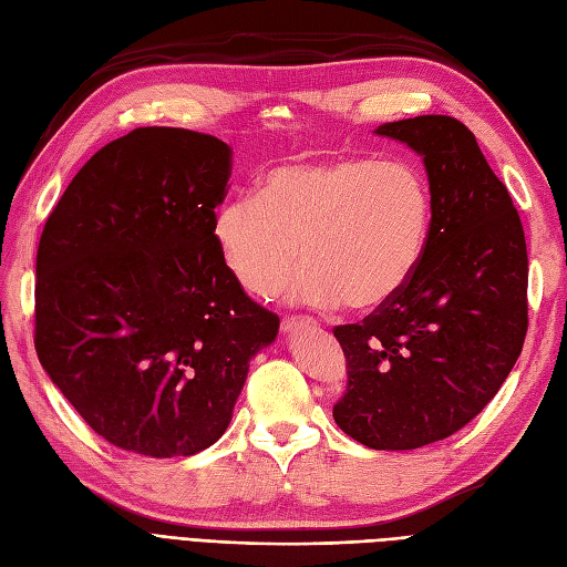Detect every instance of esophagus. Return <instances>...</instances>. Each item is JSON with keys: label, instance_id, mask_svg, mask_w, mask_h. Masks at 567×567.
I'll return each mask as SVG.
<instances>
[{"label": "esophagus", "instance_id": "1", "mask_svg": "<svg viewBox=\"0 0 567 567\" xmlns=\"http://www.w3.org/2000/svg\"><path fill=\"white\" fill-rule=\"evenodd\" d=\"M317 321L312 317H300V315H290V317H284L281 321V331H293V329H300V326H315Z\"/></svg>", "mask_w": 567, "mask_h": 567}]
</instances>
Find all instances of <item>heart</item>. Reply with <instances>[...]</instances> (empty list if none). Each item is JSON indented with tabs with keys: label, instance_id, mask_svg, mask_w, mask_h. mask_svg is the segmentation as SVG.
I'll use <instances>...</instances> for the list:
<instances>
[{
	"label": "heart",
	"instance_id": "heart-1",
	"mask_svg": "<svg viewBox=\"0 0 567 567\" xmlns=\"http://www.w3.org/2000/svg\"><path fill=\"white\" fill-rule=\"evenodd\" d=\"M431 234L433 194L421 169L359 156L274 167L260 198H229L213 217L221 260L248 293L279 296L305 262L293 298L312 307L342 300L348 310L398 296Z\"/></svg>",
	"mask_w": 567,
	"mask_h": 567
}]
</instances>
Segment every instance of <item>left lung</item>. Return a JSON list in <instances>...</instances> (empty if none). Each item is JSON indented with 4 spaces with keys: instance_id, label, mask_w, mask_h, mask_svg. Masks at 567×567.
I'll return each instance as SVG.
<instances>
[{
    "instance_id": "1",
    "label": "left lung",
    "mask_w": 567,
    "mask_h": 567,
    "mask_svg": "<svg viewBox=\"0 0 567 567\" xmlns=\"http://www.w3.org/2000/svg\"><path fill=\"white\" fill-rule=\"evenodd\" d=\"M423 156L433 234L398 296L336 326L348 385L338 427L371 450H416L473 421L499 392L527 333V246L508 188L450 115L375 130Z\"/></svg>"
}]
</instances>
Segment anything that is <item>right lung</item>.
Wrapping results in <instances>:
<instances>
[{
	"label": "right lung",
	"mask_w": 567,
	"mask_h": 567,
	"mask_svg": "<svg viewBox=\"0 0 567 567\" xmlns=\"http://www.w3.org/2000/svg\"><path fill=\"white\" fill-rule=\"evenodd\" d=\"M231 148L182 127H136L99 148L47 217L35 350L96 435L153 458L221 437L250 357L277 338L221 260L215 208Z\"/></svg>",
	"instance_id": "right-lung-1"
}]
</instances>
